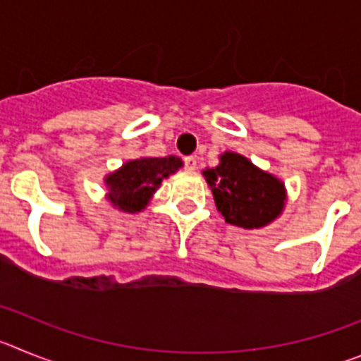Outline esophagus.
Masks as SVG:
<instances>
[{"label":"esophagus","mask_w":361,"mask_h":361,"mask_svg":"<svg viewBox=\"0 0 361 361\" xmlns=\"http://www.w3.org/2000/svg\"><path fill=\"white\" fill-rule=\"evenodd\" d=\"M183 164H185V169H187V171H196V167H197V160L194 157H187L183 160Z\"/></svg>","instance_id":"obj_1"}]
</instances>
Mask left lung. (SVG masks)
Wrapping results in <instances>:
<instances>
[{
    "label": "left lung",
    "instance_id": "1",
    "mask_svg": "<svg viewBox=\"0 0 361 361\" xmlns=\"http://www.w3.org/2000/svg\"><path fill=\"white\" fill-rule=\"evenodd\" d=\"M204 176L217 210L230 225L259 228L274 221L284 207V185L241 154L225 152L221 164L204 171Z\"/></svg>",
    "mask_w": 361,
    "mask_h": 361
}]
</instances>
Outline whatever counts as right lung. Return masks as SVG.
I'll return each mask as SVG.
<instances>
[{
    "mask_svg": "<svg viewBox=\"0 0 361 361\" xmlns=\"http://www.w3.org/2000/svg\"><path fill=\"white\" fill-rule=\"evenodd\" d=\"M181 160L176 157L140 158L128 161L120 171L109 174L106 183L109 187V200L126 212H140L152 192L160 187L161 180L176 173Z\"/></svg>",
    "mask_w": 361,
    "mask_h": 361,
    "instance_id": "obj_1",
    "label": "right lung"
}]
</instances>
